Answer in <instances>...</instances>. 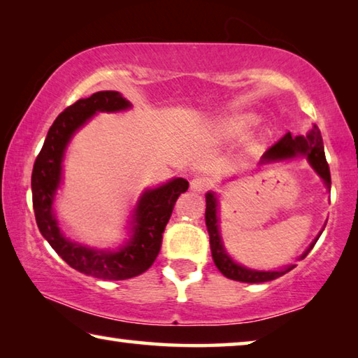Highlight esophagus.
Returning <instances> with one entry per match:
<instances>
[{"instance_id": "obj_1", "label": "esophagus", "mask_w": 358, "mask_h": 358, "mask_svg": "<svg viewBox=\"0 0 358 358\" xmlns=\"http://www.w3.org/2000/svg\"><path fill=\"white\" fill-rule=\"evenodd\" d=\"M208 185H210V181L205 177H194L191 180L189 187H191V191H194V192H203L208 187Z\"/></svg>"}]
</instances>
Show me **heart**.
<instances>
[{
    "instance_id": "b5f03b06",
    "label": "heart",
    "mask_w": 358,
    "mask_h": 358,
    "mask_svg": "<svg viewBox=\"0 0 358 358\" xmlns=\"http://www.w3.org/2000/svg\"><path fill=\"white\" fill-rule=\"evenodd\" d=\"M257 118L254 117L251 113H243V115H232V117L224 118L222 121H220L217 124V134L220 137L226 138V141H230V138H237L245 136L248 131H250L254 124H256ZM259 143H252L251 150L257 148Z\"/></svg>"
}]
</instances>
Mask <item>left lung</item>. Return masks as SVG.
Listing matches in <instances>:
<instances>
[{"label":"left lung","mask_w":358,"mask_h":358,"mask_svg":"<svg viewBox=\"0 0 358 358\" xmlns=\"http://www.w3.org/2000/svg\"><path fill=\"white\" fill-rule=\"evenodd\" d=\"M306 157V161L310 162L311 167L314 169L320 180L324 181L327 191H330L331 187V178H330V169L325 159V151H324V142L320 131L316 124H313V128L308 131L306 136H296L292 137L290 132H287L280 142L275 143L270 150H266L260 164H273V162L289 161L294 157ZM205 201H207V208H205V224H207V230L210 235V248H211V256H213V262L217 266V270L221 273L229 278V280L240 281V282H266L273 281L276 278L286 275L287 271L295 268V265H287L281 270H252L248 268L245 265H240L238 262L229 256L224 246V241L221 238L220 232V216H217V197L215 192L205 194ZM327 224V222H325ZM324 224V229H325ZM324 229L320 230L319 235L313 240V243L308 246V250L299 257L300 260L308 256V252L313 250V246L316 245L320 234L324 232Z\"/></svg>","instance_id":"8db88e82"}]
</instances>
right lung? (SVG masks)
Segmentation results:
<instances>
[{
    "mask_svg": "<svg viewBox=\"0 0 358 358\" xmlns=\"http://www.w3.org/2000/svg\"><path fill=\"white\" fill-rule=\"evenodd\" d=\"M131 107V102L118 92H98L78 99L53 121L31 175L33 208L42 237L72 268L101 280H129L153 265L173 205L180 194L189 187L185 178H172L164 185L145 189L132 210L129 238L118 250H94L63 234L53 202L63 181V159L71 138L96 113L123 112Z\"/></svg>",
    "mask_w": 358,
    "mask_h": 358,
    "instance_id": "obj_1",
    "label": "right lung"
}]
</instances>
